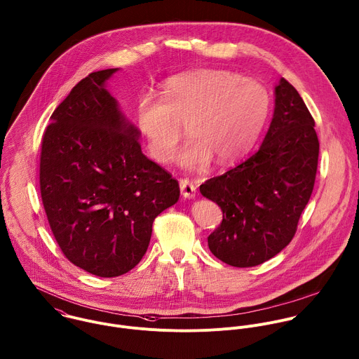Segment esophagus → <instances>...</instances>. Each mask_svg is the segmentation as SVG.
<instances>
[{
	"label": "esophagus",
	"mask_w": 359,
	"mask_h": 359,
	"mask_svg": "<svg viewBox=\"0 0 359 359\" xmlns=\"http://www.w3.org/2000/svg\"><path fill=\"white\" fill-rule=\"evenodd\" d=\"M180 191L184 198H194L196 197V184L189 179H180Z\"/></svg>",
	"instance_id": "obj_1"
}]
</instances>
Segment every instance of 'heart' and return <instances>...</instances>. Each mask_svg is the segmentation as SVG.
<instances>
[{
    "label": "heart",
    "mask_w": 359,
    "mask_h": 359,
    "mask_svg": "<svg viewBox=\"0 0 359 359\" xmlns=\"http://www.w3.org/2000/svg\"><path fill=\"white\" fill-rule=\"evenodd\" d=\"M162 98L143 94L135 121L151 156L166 163L183 135L179 152L187 169L207 166L212 158L227 165L241 158L259 137L269 114V93L259 81L222 69H200L169 77Z\"/></svg>",
    "instance_id": "b5f03b06"
}]
</instances>
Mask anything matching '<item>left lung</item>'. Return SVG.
I'll list each match as a JSON object with an SVG mask.
<instances>
[{
	"label": "left lung",
	"mask_w": 359,
	"mask_h": 359,
	"mask_svg": "<svg viewBox=\"0 0 359 359\" xmlns=\"http://www.w3.org/2000/svg\"><path fill=\"white\" fill-rule=\"evenodd\" d=\"M298 91L282 77L259 149L200 186L201 194L223 212L208 237L217 259L237 268L257 266L292 240L315 184L319 140Z\"/></svg>",
	"instance_id": "8db88e82"
}]
</instances>
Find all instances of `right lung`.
<instances>
[{
  "label": "right lung",
  "instance_id": "right-lung-1",
  "mask_svg": "<svg viewBox=\"0 0 359 359\" xmlns=\"http://www.w3.org/2000/svg\"><path fill=\"white\" fill-rule=\"evenodd\" d=\"M119 71L90 73L51 115L40 191L53 234L73 265L128 273L144 257L154 219L179 200V183L148 159L140 133L105 87Z\"/></svg>",
  "mask_w": 359,
  "mask_h": 359
}]
</instances>
